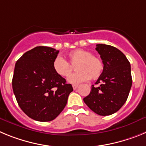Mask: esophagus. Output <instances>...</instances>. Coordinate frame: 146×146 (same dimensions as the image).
I'll use <instances>...</instances> for the list:
<instances>
[{"instance_id": "esophagus-1", "label": "esophagus", "mask_w": 146, "mask_h": 146, "mask_svg": "<svg viewBox=\"0 0 146 146\" xmlns=\"http://www.w3.org/2000/svg\"><path fill=\"white\" fill-rule=\"evenodd\" d=\"M72 87H73V89H74V90H76V89L77 88V87H78V85H73Z\"/></svg>"}]
</instances>
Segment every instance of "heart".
I'll use <instances>...</instances> for the list:
<instances>
[{"mask_svg": "<svg viewBox=\"0 0 146 146\" xmlns=\"http://www.w3.org/2000/svg\"><path fill=\"white\" fill-rule=\"evenodd\" d=\"M66 61L61 56H57L53 60L52 68L60 77H68L76 65L77 72L68 78V82L72 84H78L90 78L97 79L102 74L104 64L100 58L92 55L91 52L83 50H76L67 56Z\"/></svg>", "mask_w": 146, "mask_h": 146, "instance_id": "heart-1", "label": "heart"}]
</instances>
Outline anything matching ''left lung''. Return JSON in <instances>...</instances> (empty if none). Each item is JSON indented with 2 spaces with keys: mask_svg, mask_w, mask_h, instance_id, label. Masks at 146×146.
<instances>
[{
  "mask_svg": "<svg viewBox=\"0 0 146 146\" xmlns=\"http://www.w3.org/2000/svg\"><path fill=\"white\" fill-rule=\"evenodd\" d=\"M96 50L104 70L96 82L99 86L92 85L83 101L94 113L105 116L116 113L126 102L132 84L131 66L124 54L113 46L99 44Z\"/></svg>",
  "mask_w": 146,
  "mask_h": 146,
  "instance_id": "left-lung-1",
  "label": "left lung"
}]
</instances>
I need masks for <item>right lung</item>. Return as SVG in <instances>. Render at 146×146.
Returning a JSON list of instances; mask_svg holds the SVG:
<instances>
[{"label": "right lung", "instance_id": "right-lung-1", "mask_svg": "<svg viewBox=\"0 0 146 146\" xmlns=\"http://www.w3.org/2000/svg\"><path fill=\"white\" fill-rule=\"evenodd\" d=\"M59 51L39 46L23 54L15 64L12 88L21 110L31 118L46 122L64 109L71 84L57 74L52 63Z\"/></svg>", "mask_w": 146, "mask_h": 146}]
</instances>
